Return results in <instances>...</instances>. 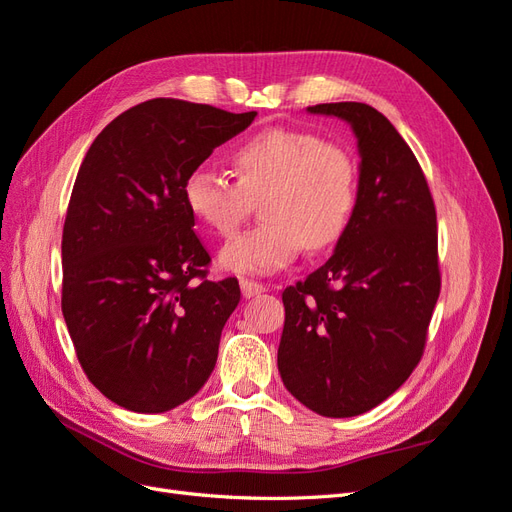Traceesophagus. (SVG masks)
I'll return each instance as SVG.
<instances>
[{
  "instance_id": "34e87169",
  "label": "esophagus",
  "mask_w": 512,
  "mask_h": 512,
  "mask_svg": "<svg viewBox=\"0 0 512 512\" xmlns=\"http://www.w3.org/2000/svg\"><path fill=\"white\" fill-rule=\"evenodd\" d=\"M241 284V294L245 299H252V297H258V294L265 292V286H262L260 282H254V280H243L239 282Z\"/></svg>"
}]
</instances>
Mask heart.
<instances>
[{"instance_id": "heart-1", "label": "heart", "mask_w": 512, "mask_h": 512, "mask_svg": "<svg viewBox=\"0 0 512 512\" xmlns=\"http://www.w3.org/2000/svg\"><path fill=\"white\" fill-rule=\"evenodd\" d=\"M237 181L207 166L185 179V205L215 235L228 237L262 200L265 224L230 239L220 265L232 273H273L303 250H327L350 224L359 198V164L316 132L269 128L232 156Z\"/></svg>"}]
</instances>
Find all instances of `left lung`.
<instances>
[{
    "label": "left lung",
    "mask_w": 512,
    "mask_h": 512,
    "mask_svg": "<svg viewBox=\"0 0 512 512\" xmlns=\"http://www.w3.org/2000/svg\"><path fill=\"white\" fill-rule=\"evenodd\" d=\"M359 138V198L333 256L282 292L286 389L322 416L376 408L421 361L440 297L436 205L393 123L363 102L307 106Z\"/></svg>",
    "instance_id": "left-lung-1"
}]
</instances>
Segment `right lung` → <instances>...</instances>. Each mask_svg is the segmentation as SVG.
<instances>
[{
	"instance_id": "1",
	"label": "right lung",
	"mask_w": 512,
	"mask_h": 512,
	"mask_svg": "<svg viewBox=\"0 0 512 512\" xmlns=\"http://www.w3.org/2000/svg\"><path fill=\"white\" fill-rule=\"evenodd\" d=\"M156 98L115 117L76 175L61 237V312L89 382L117 406L158 414L194 397L239 305L235 277L207 280L183 185L254 121Z\"/></svg>"
}]
</instances>
